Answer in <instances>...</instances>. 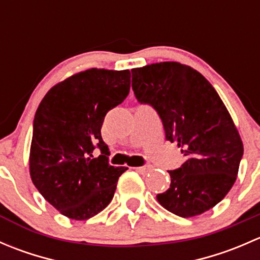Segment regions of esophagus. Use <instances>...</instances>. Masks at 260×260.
<instances>
[{"label": "esophagus", "mask_w": 260, "mask_h": 260, "mask_svg": "<svg viewBox=\"0 0 260 260\" xmlns=\"http://www.w3.org/2000/svg\"><path fill=\"white\" fill-rule=\"evenodd\" d=\"M151 169H152L151 166H141V167H136V171L140 172V174H142V175H145L148 171H151Z\"/></svg>", "instance_id": "1"}]
</instances>
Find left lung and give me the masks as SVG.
Wrapping results in <instances>:
<instances>
[{
	"label": "left lung",
	"instance_id": "8db88e82",
	"mask_svg": "<svg viewBox=\"0 0 260 260\" xmlns=\"http://www.w3.org/2000/svg\"><path fill=\"white\" fill-rule=\"evenodd\" d=\"M132 89L162 120L166 140L177 142L186 156L169 171L171 185L157 201L181 217L210 210L237 180L243 142L214 86L187 65L156 62L132 69Z\"/></svg>",
	"mask_w": 260,
	"mask_h": 260
}]
</instances>
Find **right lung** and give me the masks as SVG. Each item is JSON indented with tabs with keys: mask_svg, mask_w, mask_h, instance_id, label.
I'll return each mask as SVG.
<instances>
[{
	"mask_svg": "<svg viewBox=\"0 0 260 260\" xmlns=\"http://www.w3.org/2000/svg\"><path fill=\"white\" fill-rule=\"evenodd\" d=\"M129 70L88 69L52 86L34 119L30 176L39 192L73 220L108 206L128 170L108 164L101 129L106 114L127 98ZM101 149L94 159L92 151Z\"/></svg>",
	"mask_w": 260,
	"mask_h": 260,
	"instance_id": "1",
	"label": "right lung"
}]
</instances>
